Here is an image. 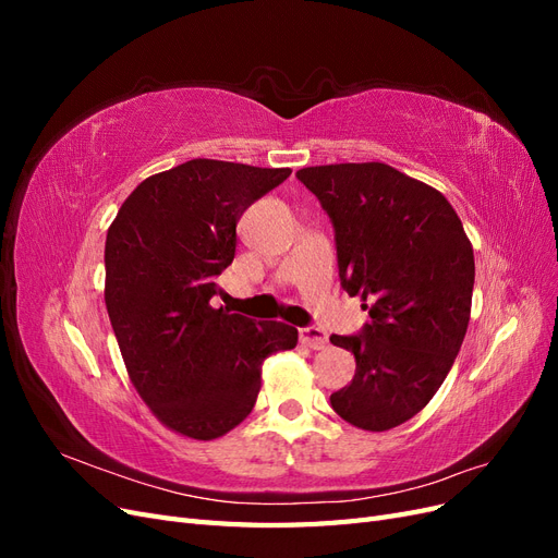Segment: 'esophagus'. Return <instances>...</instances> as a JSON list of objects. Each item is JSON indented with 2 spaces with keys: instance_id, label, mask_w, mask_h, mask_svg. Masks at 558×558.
Here are the masks:
<instances>
[{
  "instance_id": "obj_1",
  "label": "esophagus",
  "mask_w": 558,
  "mask_h": 558,
  "mask_svg": "<svg viewBox=\"0 0 558 558\" xmlns=\"http://www.w3.org/2000/svg\"><path fill=\"white\" fill-rule=\"evenodd\" d=\"M300 342L310 349H326L328 335L320 328H300Z\"/></svg>"
}]
</instances>
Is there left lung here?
<instances>
[{"mask_svg":"<svg viewBox=\"0 0 558 558\" xmlns=\"http://www.w3.org/2000/svg\"><path fill=\"white\" fill-rule=\"evenodd\" d=\"M298 179L335 226L342 289L373 324L332 335L356 375L330 396L363 430H391L426 408L459 356L470 320L475 256L459 214L433 185L384 162L316 165Z\"/></svg>","mask_w":558,"mask_h":558,"instance_id":"left-lung-1","label":"left lung"}]
</instances>
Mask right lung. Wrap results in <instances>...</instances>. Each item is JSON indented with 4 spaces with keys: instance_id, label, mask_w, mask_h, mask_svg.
I'll use <instances>...</instances> for the list:
<instances>
[{
    "instance_id": "right-lung-1",
    "label": "right lung",
    "mask_w": 558,
    "mask_h": 558,
    "mask_svg": "<svg viewBox=\"0 0 558 558\" xmlns=\"http://www.w3.org/2000/svg\"><path fill=\"white\" fill-rule=\"evenodd\" d=\"M289 167L195 158L144 179L105 246V302L132 386L170 430L216 440L251 414L263 363L298 344L281 320L211 307L248 205Z\"/></svg>"
}]
</instances>
